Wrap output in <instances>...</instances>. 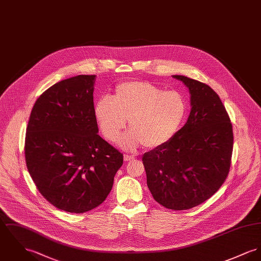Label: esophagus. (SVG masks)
<instances>
[{
	"mask_svg": "<svg viewBox=\"0 0 261 261\" xmlns=\"http://www.w3.org/2000/svg\"><path fill=\"white\" fill-rule=\"evenodd\" d=\"M135 158L136 157L134 156V155H127V154L123 155V160L124 161H133V160H135Z\"/></svg>",
	"mask_w": 261,
	"mask_h": 261,
	"instance_id": "1",
	"label": "esophagus"
}]
</instances>
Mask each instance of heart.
Instances as JSON below:
<instances>
[{"mask_svg":"<svg viewBox=\"0 0 261 261\" xmlns=\"http://www.w3.org/2000/svg\"><path fill=\"white\" fill-rule=\"evenodd\" d=\"M187 102L177 91L146 81L119 84L113 97H101L94 107L95 119L111 142H116L128 120L130 128L120 139L121 147L135 150L143 145L158 148L173 139L187 114Z\"/></svg>","mask_w":261,"mask_h":261,"instance_id":"b5f03b06","label":"heart"}]
</instances>
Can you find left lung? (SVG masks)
<instances>
[{"label":"left lung","mask_w":261,"mask_h":261,"mask_svg":"<svg viewBox=\"0 0 261 261\" xmlns=\"http://www.w3.org/2000/svg\"><path fill=\"white\" fill-rule=\"evenodd\" d=\"M189 89L191 112L184 126L165 145L145 152L147 187L157 203L175 211L194 208L218 191L229 171L232 125L212 88L173 75Z\"/></svg>","instance_id":"obj_1"}]
</instances>
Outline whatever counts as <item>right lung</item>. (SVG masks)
I'll return each mask as SVG.
<instances>
[{
	"instance_id": "right-lung-1",
	"label": "right lung",
	"mask_w": 261,
	"mask_h": 261,
	"mask_svg": "<svg viewBox=\"0 0 261 261\" xmlns=\"http://www.w3.org/2000/svg\"><path fill=\"white\" fill-rule=\"evenodd\" d=\"M96 75L62 80L36 100L24 155L36 188L54 207L81 214L101 205L123 156L102 139L94 115Z\"/></svg>"
}]
</instances>
